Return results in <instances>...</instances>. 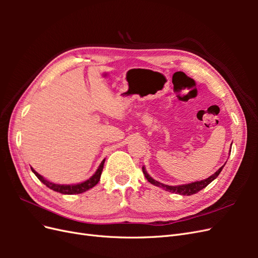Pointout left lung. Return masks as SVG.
Listing matches in <instances>:
<instances>
[{
  "label": "left lung",
  "instance_id": "1",
  "mask_svg": "<svg viewBox=\"0 0 258 258\" xmlns=\"http://www.w3.org/2000/svg\"><path fill=\"white\" fill-rule=\"evenodd\" d=\"M224 166L218 169L213 175H211L207 179H204V181L195 182V183L186 184V185H179V186H169V185H165V184H162V183H159L157 181H155L154 178H152L150 175L147 174L144 167H142V171H143L145 177L147 178V181L150 182V183H152V184H154L156 186H158V187H162L163 189H166V190H168L170 192H175V194H178V195H182V196H190V195H194V194L200 191L201 189H204L205 187H207L211 182L213 181V179H215L218 176V174L221 173V171L223 170Z\"/></svg>",
  "mask_w": 258,
  "mask_h": 258
}]
</instances>
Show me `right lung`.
<instances>
[{"mask_svg":"<svg viewBox=\"0 0 258 258\" xmlns=\"http://www.w3.org/2000/svg\"><path fill=\"white\" fill-rule=\"evenodd\" d=\"M104 161L105 159L102 160V162H101V165L99 166L98 170L96 171V173L93 174L89 179H87V181H85L81 184H76V185H58V184H53V183H50L48 182L47 179H45L42 175L38 174L36 171H33V173L37 176V178L40 179V181L45 184L47 187H49L50 189L54 190V191H58L60 194H64V195H76V194H82L86 190H88L90 188H92L93 186H96L98 184V182L100 181V176H101V173H102V170H103V165H104Z\"/></svg>","mask_w":258,"mask_h":258,"instance_id":"right-lung-1","label":"right lung"}]
</instances>
